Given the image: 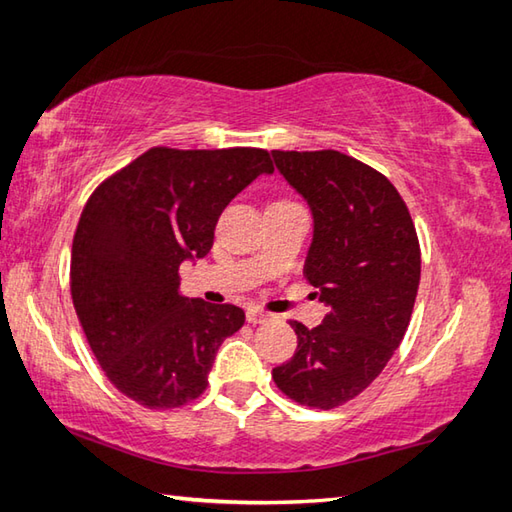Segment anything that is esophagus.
Returning <instances> with one entry per match:
<instances>
[{"label":"esophagus","mask_w":512,"mask_h":512,"mask_svg":"<svg viewBox=\"0 0 512 512\" xmlns=\"http://www.w3.org/2000/svg\"><path fill=\"white\" fill-rule=\"evenodd\" d=\"M268 316H271V314H266V311L259 309V307H248V311H246V320H248V323H253V325L264 323V320H268Z\"/></svg>","instance_id":"esophagus-1"}]
</instances>
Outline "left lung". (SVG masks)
I'll return each instance as SVG.
<instances>
[{
  "mask_svg": "<svg viewBox=\"0 0 512 512\" xmlns=\"http://www.w3.org/2000/svg\"><path fill=\"white\" fill-rule=\"evenodd\" d=\"M273 160L314 214L302 273L329 307L314 329L293 320L298 348L273 381L293 402L329 411L366 391L404 339L420 284L418 232L391 180L350 155L273 151Z\"/></svg>",
  "mask_w": 512,
  "mask_h": 512,
  "instance_id": "1",
  "label": "left lung"
}]
</instances>
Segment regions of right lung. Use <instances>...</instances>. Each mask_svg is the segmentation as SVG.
<instances>
[{"label":"right lung","instance_id":"obj_1","mask_svg":"<svg viewBox=\"0 0 512 512\" xmlns=\"http://www.w3.org/2000/svg\"><path fill=\"white\" fill-rule=\"evenodd\" d=\"M259 173L264 149L153 146L108 176L74 232L69 289L90 348L119 393L146 409L198 400L244 309L180 293L178 268L205 257L221 212Z\"/></svg>","mask_w":512,"mask_h":512}]
</instances>
